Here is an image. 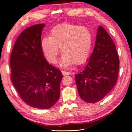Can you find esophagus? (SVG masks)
Returning a JSON list of instances; mask_svg holds the SVG:
<instances>
[{
  "instance_id": "obj_1",
  "label": "esophagus",
  "mask_w": 132,
  "mask_h": 132,
  "mask_svg": "<svg viewBox=\"0 0 132 132\" xmlns=\"http://www.w3.org/2000/svg\"><path fill=\"white\" fill-rule=\"evenodd\" d=\"M62 73L63 75H69L70 74V72H68V71H64V70H62Z\"/></svg>"
}]
</instances>
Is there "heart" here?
<instances>
[{
  "instance_id": "1",
  "label": "heart",
  "mask_w": 132,
  "mask_h": 132,
  "mask_svg": "<svg viewBox=\"0 0 132 132\" xmlns=\"http://www.w3.org/2000/svg\"><path fill=\"white\" fill-rule=\"evenodd\" d=\"M93 36L87 27L63 23L51 30L50 37L42 38L41 47L45 57L52 64L57 62L59 48L63 53L59 65L67 67L84 62L90 54Z\"/></svg>"
}]
</instances>
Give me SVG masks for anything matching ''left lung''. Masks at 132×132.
Returning a JSON list of instances; mask_svg holds the SVG:
<instances>
[{"label":"left lung","instance_id":"left-lung-1","mask_svg":"<svg viewBox=\"0 0 132 132\" xmlns=\"http://www.w3.org/2000/svg\"><path fill=\"white\" fill-rule=\"evenodd\" d=\"M119 65L114 42L104 28L100 26L93 53L84 69L75 75L81 98L91 103L106 96L117 82Z\"/></svg>","mask_w":132,"mask_h":132}]
</instances>
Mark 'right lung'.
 I'll use <instances>...</instances> for the list:
<instances>
[{
	"mask_svg": "<svg viewBox=\"0 0 132 132\" xmlns=\"http://www.w3.org/2000/svg\"><path fill=\"white\" fill-rule=\"evenodd\" d=\"M45 24L32 26L20 35L10 57L11 79L26 104L48 109L60 97L61 71L50 65L41 47V32Z\"/></svg>",
	"mask_w": 132,
	"mask_h": 132,
	"instance_id": "1",
	"label": "right lung"
}]
</instances>
